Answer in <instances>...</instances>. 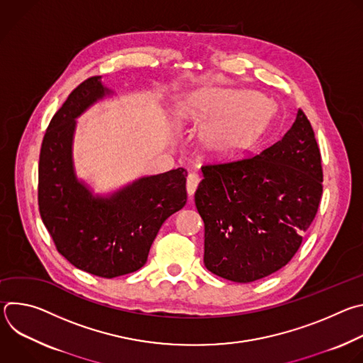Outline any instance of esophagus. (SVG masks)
Segmentation results:
<instances>
[{"label": "esophagus", "instance_id": "34e87169", "mask_svg": "<svg viewBox=\"0 0 363 363\" xmlns=\"http://www.w3.org/2000/svg\"><path fill=\"white\" fill-rule=\"evenodd\" d=\"M199 181H201V178H199L198 174L192 172V174L188 175V178H186V191H188V195H194V194H195Z\"/></svg>", "mask_w": 363, "mask_h": 363}]
</instances>
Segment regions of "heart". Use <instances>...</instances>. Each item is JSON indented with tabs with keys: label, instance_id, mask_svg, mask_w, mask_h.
I'll list each match as a JSON object with an SVG mask.
<instances>
[{
	"label": "heart",
	"instance_id": "1",
	"mask_svg": "<svg viewBox=\"0 0 363 363\" xmlns=\"http://www.w3.org/2000/svg\"><path fill=\"white\" fill-rule=\"evenodd\" d=\"M272 113L269 99L240 89H205L189 96L186 115L199 125L203 146L228 155L250 145Z\"/></svg>",
	"mask_w": 363,
	"mask_h": 363
}]
</instances>
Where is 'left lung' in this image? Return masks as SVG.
I'll return each mask as SVG.
<instances>
[{"label":"left lung","mask_w":363,"mask_h":363,"mask_svg":"<svg viewBox=\"0 0 363 363\" xmlns=\"http://www.w3.org/2000/svg\"><path fill=\"white\" fill-rule=\"evenodd\" d=\"M195 192L203 221V264L251 283L284 267L313 223L323 192L315 132L298 109L286 135L257 155L202 167Z\"/></svg>","instance_id":"left-lung-1"}]
</instances>
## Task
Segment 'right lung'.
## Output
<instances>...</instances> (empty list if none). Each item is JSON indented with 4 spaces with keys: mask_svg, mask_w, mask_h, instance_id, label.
Instances as JSON below:
<instances>
[{
    "mask_svg": "<svg viewBox=\"0 0 363 363\" xmlns=\"http://www.w3.org/2000/svg\"><path fill=\"white\" fill-rule=\"evenodd\" d=\"M100 76L80 83L51 119L38 161V210L57 251L74 267L113 279L139 270L168 217L186 203V171L143 177L111 196L93 195L73 167L76 118L111 94Z\"/></svg>",
    "mask_w": 363,
    "mask_h": 363,
    "instance_id": "1",
    "label": "right lung"
}]
</instances>
